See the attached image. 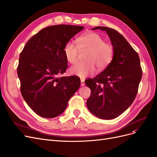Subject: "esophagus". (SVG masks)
Wrapping results in <instances>:
<instances>
[{"instance_id": "obj_1", "label": "esophagus", "mask_w": 157, "mask_h": 157, "mask_svg": "<svg viewBox=\"0 0 157 157\" xmlns=\"http://www.w3.org/2000/svg\"><path fill=\"white\" fill-rule=\"evenodd\" d=\"M80 83H81V86H84V85H85V82H84V80H83V79H81L80 80Z\"/></svg>"}]
</instances>
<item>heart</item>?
<instances>
[{"label":"heart","instance_id":"b5f03b06","mask_svg":"<svg viewBox=\"0 0 157 157\" xmlns=\"http://www.w3.org/2000/svg\"><path fill=\"white\" fill-rule=\"evenodd\" d=\"M77 40L78 44L73 41L66 43L63 49L65 58L70 63L75 64L78 61L80 52L88 51L85 57L86 61L71 67V74L83 78L94 73L96 66L98 70H103L111 63L114 55L113 47L105 42L98 33H86L78 37Z\"/></svg>","mask_w":157,"mask_h":157}]
</instances>
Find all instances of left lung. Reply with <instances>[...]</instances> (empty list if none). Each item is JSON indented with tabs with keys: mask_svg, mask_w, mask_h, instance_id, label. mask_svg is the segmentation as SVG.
Wrapping results in <instances>:
<instances>
[{
	"mask_svg": "<svg viewBox=\"0 0 157 157\" xmlns=\"http://www.w3.org/2000/svg\"><path fill=\"white\" fill-rule=\"evenodd\" d=\"M107 33L113 46V60L102 73L85 80L91 90L86 101L89 111L101 119H113L134 101L142 77L139 56L125 38L115 29L96 27Z\"/></svg>",
	"mask_w": 157,
	"mask_h": 157,
	"instance_id": "obj_1",
	"label": "left lung"
}]
</instances>
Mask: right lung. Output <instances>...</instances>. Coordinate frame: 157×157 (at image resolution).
<instances>
[{"mask_svg": "<svg viewBox=\"0 0 157 157\" xmlns=\"http://www.w3.org/2000/svg\"><path fill=\"white\" fill-rule=\"evenodd\" d=\"M83 26L52 25L33 36L20 55L17 73L21 93L28 105L44 118L61 115L77 91V76L61 77L67 68L63 49Z\"/></svg>", "mask_w": 157, "mask_h": 157, "instance_id": "add662e5", "label": "right lung"}]
</instances>
